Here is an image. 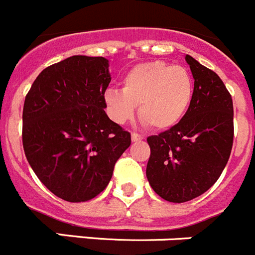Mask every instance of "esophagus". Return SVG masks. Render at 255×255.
I'll use <instances>...</instances> for the list:
<instances>
[{
    "instance_id": "esophagus-1",
    "label": "esophagus",
    "mask_w": 255,
    "mask_h": 255,
    "mask_svg": "<svg viewBox=\"0 0 255 255\" xmlns=\"http://www.w3.org/2000/svg\"><path fill=\"white\" fill-rule=\"evenodd\" d=\"M144 136L140 134H136V132H132L131 134V140L132 141H140V140H143Z\"/></svg>"
}]
</instances>
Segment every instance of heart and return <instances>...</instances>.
I'll return each mask as SVG.
<instances>
[{
	"mask_svg": "<svg viewBox=\"0 0 255 255\" xmlns=\"http://www.w3.org/2000/svg\"><path fill=\"white\" fill-rule=\"evenodd\" d=\"M193 99V79L186 68L162 60L132 67L123 78V90L110 88L105 107L116 124L131 120L139 106L141 121L154 130L176 126Z\"/></svg>",
	"mask_w": 255,
	"mask_h": 255,
	"instance_id": "b5f03b06",
	"label": "heart"
}]
</instances>
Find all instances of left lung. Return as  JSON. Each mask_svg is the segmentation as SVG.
Wrapping results in <instances>:
<instances>
[{
  "label": "left lung",
  "instance_id": "left-lung-1",
  "mask_svg": "<svg viewBox=\"0 0 255 255\" xmlns=\"http://www.w3.org/2000/svg\"><path fill=\"white\" fill-rule=\"evenodd\" d=\"M186 62L195 79L190 109L176 126L146 139V178L156 195L177 204L198 197L218 181L234 140L233 100L224 82L191 55Z\"/></svg>",
  "mask_w": 255,
  "mask_h": 255
}]
</instances>
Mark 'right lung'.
I'll use <instances>...</instances> for the list:
<instances>
[{
  "mask_svg": "<svg viewBox=\"0 0 255 255\" xmlns=\"http://www.w3.org/2000/svg\"><path fill=\"white\" fill-rule=\"evenodd\" d=\"M104 57L73 55L44 69L25 97L22 145L37 178L59 198L85 202L109 184L131 135L105 112Z\"/></svg>",
  "mask_w": 255,
  "mask_h": 255,
  "instance_id": "add662e5",
  "label": "right lung"
}]
</instances>
